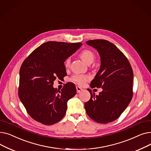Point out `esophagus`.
<instances>
[{"label": "esophagus", "instance_id": "34e87169", "mask_svg": "<svg viewBox=\"0 0 151 151\" xmlns=\"http://www.w3.org/2000/svg\"><path fill=\"white\" fill-rule=\"evenodd\" d=\"M76 91H77L78 93H80L83 90L82 88H81L80 87H79V86H76Z\"/></svg>", "mask_w": 151, "mask_h": 151}]
</instances>
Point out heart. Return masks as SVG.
<instances>
[{"mask_svg": "<svg viewBox=\"0 0 151 151\" xmlns=\"http://www.w3.org/2000/svg\"><path fill=\"white\" fill-rule=\"evenodd\" d=\"M80 58L88 64H91L95 59V55L92 51L89 50H83L80 54ZM70 64V58H67L65 61V67H68ZM71 81L77 83L79 85L83 86L86 81H88L89 78L87 75H75L71 78Z\"/></svg>", "mask_w": 151, "mask_h": 151, "instance_id": "b5f03b06", "label": "heart"}]
</instances>
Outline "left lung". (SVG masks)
<instances>
[{
  "mask_svg": "<svg viewBox=\"0 0 151 151\" xmlns=\"http://www.w3.org/2000/svg\"><path fill=\"white\" fill-rule=\"evenodd\" d=\"M86 43L97 50L101 59L100 68L91 87L103 91L95 96L88 89L91 99L84 104L85 109L94 121L108 124L121 116L132 99L133 70L128 59L112 43L100 39Z\"/></svg>",
  "mask_w": 151,
  "mask_h": 151,
  "instance_id": "left-lung-1",
  "label": "left lung"
}]
</instances>
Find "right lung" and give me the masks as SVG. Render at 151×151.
Instances as JSON below:
<instances>
[{
    "instance_id": "add662e5",
    "label": "right lung",
    "mask_w": 151,
    "mask_h": 151,
    "mask_svg": "<svg viewBox=\"0 0 151 151\" xmlns=\"http://www.w3.org/2000/svg\"><path fill=\"white\" fill-rule=\"evenodd\" d=\"M81 43L47 42L24 60L19 70L18 96L27 113L35 121L52 125L65 116L67 101L76 90L68 83L60 91L53 88L56 78L66 75L65 60L76 51Z\"/></svg>"
}]
</instances>
